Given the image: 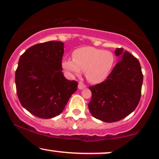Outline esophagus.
Instances as JSON below:
<instances>
[{
	"instance_id": "esophagus-1",
	"label": "esophagus",
	"mask_w": 159,
	"mask_h": 159,
	"mask_svg": "<svg viewBox=\"0 0 159 159\" xmlns=\"http://www.w3.org/2000/svg\"><path fill=\"white\" fill-rule=\"evenodd\" d=\"M86 87V86L83 83H81V82H79V83H78V88L79 89H84V88Z\"/></svg>"
}]
</instances>
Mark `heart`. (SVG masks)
I'll return each mask as SVG.
<instances>
[{
	"label": "heart",
	"mask_w": 159,
	"mask_h": 159,
	"mask_svg": "<svg viewBox=\"0 0 159 159\" xmlns=\"http://www.w3.org/2000/svg\"><path fill=\"white\" fill-rule=\"evenodd\" d=\"M115 62L114 55L110 51L84 47L72 52V59L62 61V67L72 75L85 71L87 80L93 84L101 83L107 78Z\"/></svg>",
	"instance_id": "1"
}]
</instances>
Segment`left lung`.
Returning a JSON list of instances; mask_svg holds the SVG:
<instances>
[{
	"mask_svg": "<svg viewBox=\"0 0 159 159\" xmlns=\"http://www.w3.org/2000/svg\"><path fill=\"white\" fill-rule=\"evenodd\" d=\"M118 61L107 79L89 87L92 116L107 123L120 121L135 110L141 98L143 75L140 63L122 48H116Z\"/></svg>",
	"mask_w": 159,
	"mask_h": 159,
	"instance_id": "obj_1",
	"label": "left lung"
}]
</instances>
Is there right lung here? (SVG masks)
<instances>
[{"instance_id": "1", "label": "right lung", "mask_w": 159, "mask_h": 159, "mask_svg": "<svg viewBox=\"0 0 159 159\" xmlns=\"http://www.w3.org/2000/svg\"><path fill=\"white\" fill-rule=\"evenodd\" d=\"M64 43L48 41L26 49L15 72L17 94L23 107L38 118L48 119L60 115L77 90L75 81L62 72Z\"/></svg>"}]
</instances>
